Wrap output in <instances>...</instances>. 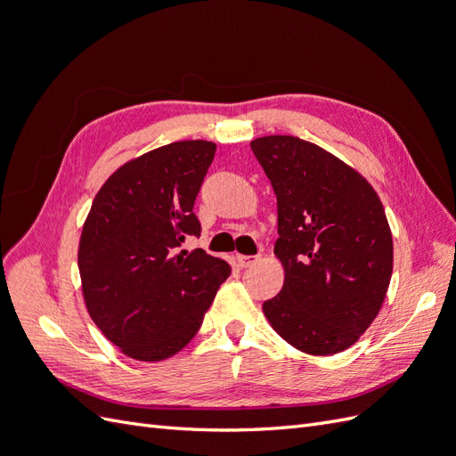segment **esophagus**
I'll return each mask as SVG.
<instances>
[{
  "instance_id": "1",
  "label": "esophagus",
  "mask_w": 456,
  "mask_h": 456,
  "mask_svg": "<svg viewBox=\"0 0 456 456\" xmlns=\"http://www.w3.org/2000/svg\"><path fill=\"white\" fill-rule=\"evenodd\" d=\"M236 260L241 268H247V266L255 265L256 260H260V255H236Z\"/></svg>"
}]
</instances>
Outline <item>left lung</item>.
<instances>
[{
    "instance_id": "1",
    "label": "left lung",
    "mask_w": 456,
    "mask_h": 456,
    "mask_svg": "<svg viewBox=\"0 0 456 456\" xmlns=\"http://www.w3.org/2000/svg\"><path fill=\"white\" fill-rule=\"evenodd\" d=\"M251 150L278 198L273 253L285 270L262 312L300 352L346 350L379 315L392 278L382 201L350 165L298 136H260Z\"/></svg>"
}]
</instances>
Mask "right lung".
Wrapping results in <instances>:
<instances>
[{
  "mask_svg": "<svg viewBox=\"0 0 456 456\" xmlns=\"http://www.w3.org/2000/svg\"><path fill=\"white\" fill-rule=\"evenodd\" d=\"M215 142L181 141L127 161L94 196L81 230L77 266L94 325L133 360L181 352L232 268L203 249L194 201Z\"/></svg>",
  "mask_w": 456,
  "mask_h": 456,
  "instance_id": "1",
  "label": "right lung"
}]
</instances>
